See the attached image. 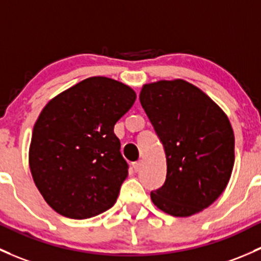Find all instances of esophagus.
Segmentation results:
<instances>
[{
  "label": "esophagus",
  "mask_w": 261,
  "mask_h": 261,
  "mask_svg": "<svg viewBox=\"0 0 261 261\" xmlns=\"http://www.w3.org/2000/svg\"><path fill=\"white\" fill-rule=\"evenodd\" d=\"M133 167H134V170L138 172L140 170V167H141V163H140V161H135V163H133Z\"/></svg>",
  "instance_id": "obj_1"
}]
</instances>
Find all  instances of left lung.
<instances>
[{
	"label": "left lung",
	"mask_w": 261,
	"mask_h": 261,
	"mask_svg": "<svg viewBox=\"0 0 261 261\" xmlns=\"http://www.w3.org/2000/svg\"><path fill=\"white\" fill-rule=\"evenodd\" d=\"M140 102L166 153V180L151 191L153 205L177 218L209 207L234 167L235 138L226 114L181 79L145 84Z\"/></svg>",
	"instance_id": "8db88e82"
}]
</instances>
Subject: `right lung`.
<instances>
[{
  "label": "right lung",
  "mask_w": 261,
  "mask_h": 261,
  "mask_svg": "<svg viewBox=\"0 0 261 261\" xmlns=\"http://www.w3.org/2000/svg\"><path fill=\"white\" fill-rule=\"evenodd\" d=\"M135 100L127 85L94 76L55 96L41 111L30 144V170L60 215L81 220L114 206L128 175L114 126Z\"/></svg>",
  "instance_id": "add662e5"
}]
</instances>
